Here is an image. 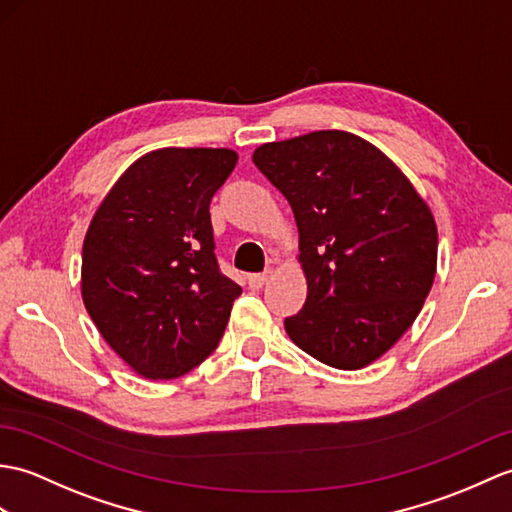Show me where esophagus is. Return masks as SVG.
I'll list each match as a JSON object with an SVG mask.
<instances>
[{"instance_id":"1","label":"esophagus","mask_w":512,"mask_h":512,"mask_svg":"<svg viewBox=\"0 0 512 512\" xmlns=\"http://www.w3.org/2000/svg\"><path fill=\"white\" fill-rule=\"evenodd\" d=\"M268 277H270V272H259V275H251V277H248V285H251L253 290H261L266 285Z\"/></svg>"}]
</instances>
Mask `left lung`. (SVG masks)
<instances>
[{"label":"left lung","instance_id":"left-lung-1","mask_svg":"<svg viewBox=\"0 0 512 512\" xmlns=\"http://www.w3.org/2000/svg\"><path fill=\"white\" fill-rule=\"evenodd\" d=\"M253 163L288 198L307 279L303 310L285 318L296 347L358 371L419 316L436 275L430 207L382 150L344 130L272 141Z\"/></svg>","mask_w":512,"mask_h":512}]
</instances>
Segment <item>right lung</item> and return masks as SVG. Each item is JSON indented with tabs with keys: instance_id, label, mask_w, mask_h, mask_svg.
I'll list each match as a JSON object with an SVG mask.
<instances>
[{
	"instance_id": "obj_1",
	"label": "right lung",
	"mask_w": 512,
	"mask_h": 512,
	"mask_svg": "<svg viewBox=\"0 0 512 512\" xmlns=\"http://www.w3.org/2000/svg\"><path fill=\"white\" fill-rule=\"evenodd\" d=\"M237 163L229 148L137 159L82 244V301L109 347L146 379L192 371L218 347L242 288L218 266L209 205Z\"/></svg>"
}]
</instances>
